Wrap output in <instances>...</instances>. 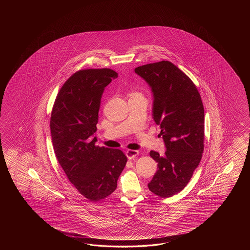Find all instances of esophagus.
Segmentation results:
<instances>
[{
  "label": "esophagus",
  "mask_w": 250,
  "mask_h": 250,
  "mask_svg": "<svg viewBox=\"0 0 250 250\" xmlns=\"http://www.w3.org/2000/svg\"><path fill=\"white\" fill-rule=\"evenodd\" d=\"M138 151L137 150H127L126 152V155H127V158L129 160L136 159V157L138 156Z\"/></svg>",
  "instance_id": "esophagus-1"
}]
</instances>
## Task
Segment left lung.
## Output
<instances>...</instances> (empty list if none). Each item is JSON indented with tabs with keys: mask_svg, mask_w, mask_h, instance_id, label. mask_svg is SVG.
<instances>
[{
	"mask_svg": "<svg viewBox=\"0 0 250 250\" xmlns=\"http://www.w3.org/2000/svg\"><path fill=\"white\" fill-rule=\"evenodd\" d=\"M135 72L150 85L153 118L160 125L166 146L165 155L151 151L158 170L148 183L149 190L160 197L181 192L191 179L204 151L205 112L195 84L168 61L146 64Z\"/></svg>",
	"mask_w": 250,
	"mask_h": 250,
	"instance_id": "8db88e82",
	"label": "left lung"
}]
</instances>
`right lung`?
<instances>
[{"label": "right lung", "mask_w": 250, "mask_h": 250, "mask_svg": "<svg viewBox=\"0 0 250 250\" xmlns=\"http://www.w3.org/2000/svg\"><path fill=\"white\" fill-rule=\"evenodd\" d=\"M117 77L107 68L75 72L59 91L51 114V136L59 164L77 190L95 202L116 189L127 161L120 149L96 146L94 137L102 95Z\"/></svg>", "instance_id": "obj_1"}]
</instances>
